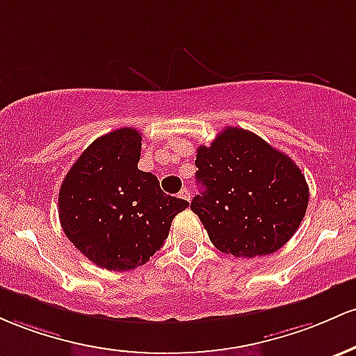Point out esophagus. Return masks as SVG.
Returning a JSON list of instances; mask_svg holds the SVG:
<instances>
[{
  "instance_id": "1",
  "label": "esophagus",
  "mask_w": 356,
  "mask_h": 356,
  "mask_svg": "<svg viewBox=\"0 0 356 356\" xmlns=\"http://www.w3.org/2000/svg\"><path fill=\"white\" fill-rule=\"evenodd\" d=\"M179 198H183V200H190L191 198V193H190V188H183L181 191H179Z\"/></svg>"
}]
</instances>
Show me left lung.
I'll list each match as a JSON object with an SVG mask.
<instances>
[{
	"label": "left lung",
	"instance_id": "1",
	"mask_svg": "<svg viewBox=\"0 0 356 356\" xmlns=\"http://www.w3.org/2000/svg\"><path fill=\"white\" fill-rule=\"evenodd\" d=\"M195 166L203 190L190 207L220 252L273 254L301 225L309 202L305 175L257 134L225 127L198 147Z\"/></svg>",
	"mask_w": 356,
	"mask_h": 356
}]
</instances>
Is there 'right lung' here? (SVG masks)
Listing matches in <instances>:
<instances>
[{"mask_svg": "<svg viewBox=\"0 0 356 356\" xmlns=\"http://www.w3.org/2000/svg\"><path fill=\"white\" fill-rule=\"evenodd\" d=\"M141 133L121 127L95 139L63 178L58 218L69 241L95 266L129 270L163 247L173 218L190 205L163 193L138 168Z\"/></svg>", "mask_w": 356, "mask_h": 356, "instance_id": "add662e5", "label": "right lung"}]
</instances>
